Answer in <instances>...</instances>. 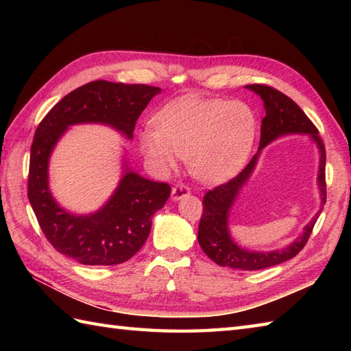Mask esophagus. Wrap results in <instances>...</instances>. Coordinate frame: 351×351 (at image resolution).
Masks as SVG:
<instances>
[{"label":"esophagus","mask_w":351,"mask_h":351,"mask_svg":"<svg viewBox=\"0 0 351 351\" xmlns=\"http://www.w3.org/2000/svg\"><path fill=\"white\" fill-rule=\"evenodd\" d=\"M189 195H190V189L185 184H176L171 187V199L173 200H180Z\"/></svg>","instance_id":"34e87169"}]
</instances>
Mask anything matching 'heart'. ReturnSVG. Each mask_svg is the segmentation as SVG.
<instances>
[{"label": "heart", "instance_id": "obj_1", "mask_svg": "<svg viewBox=\"0 0 351 351\" xmlns=\"http://www.w3.org/2000/svg\"><path fill=\"white\" fill-rule=\"evenodd\" d=\"M155 126L140 132V147L154 166L167 171L180 156L190 160L199 181L229 180L247 160L255 141V111L243 101L184 96L164 107Z\"/></svg>", "mask_w": 351, "mask_h": 351}]
</instances>
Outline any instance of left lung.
I'll use <instances>...</instances> for the list:
<instances>
[{"instance_id": "left-lung-1", "label": "left lung", "mask_w": 351, "mask_h": 351, "mask_svg": "<svg viewBox=\"0 0 351 351\" xmlns=\"http://www.w3.org/2000/svg\"><path fill=\"white\" fill-rule=\"evenodd\" d=\"M247 88L263 98L265 107V116L263 119V123H261V140L258 151H261L274 138L291 132L311 134L312 138L317 141L319 152H322L318 184L319 190H322V204H326V149L322 137L318 136L317 126L312 123L311 119L304 114V111L293 99L288 98L285 93L276 90L274 87L267 84H250ZM256 158L258 154L232 180L208 190L202 200L204 211L199 223L197 240L208 258L221 267L252 271L285 263V261L299 255V252L306 245L318 219L319 213L304 228L303 235L283 250L252 252L237 245L229 235L228 215L238 191L243 187V184L247 181L253 167H255Z\"/></svg>"}]
</instances>
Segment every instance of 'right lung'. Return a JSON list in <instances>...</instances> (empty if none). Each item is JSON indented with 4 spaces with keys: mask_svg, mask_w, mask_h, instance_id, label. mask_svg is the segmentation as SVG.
Masks as SVG:
<instances>
[{
    "mask_svg": "<svg viewBox=\"0 0 351 351\" xmlns=\"http://www.w3.org/2000/svg\"><path fill=\"white\" fill-rule=\"evenodd\" d=\"M160 87L92 81L66 95L42 119L29 155L28 200L52 247L83 265H116L132 258L147 240L152 215L170 196L167 182L145 180L126 171L101 211L72 215L58 206L48 190V158L69 125L101 122L131 138L141 111Z\"/></svg>",
    "mask_w": 351,
    "mask_h": 351,
    "instance_id": "obj_1",
    "label": "right lung"
}]
</instances>
